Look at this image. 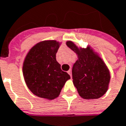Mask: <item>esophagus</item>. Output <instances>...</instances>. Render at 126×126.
I'll use <instances>...</instances> for the list:
<instances>
[{"instance_id":"34e87169","label":"esophagus","mask_w":126,"mask_h":126,"mask_svg":"<svg viewBox=\"0 0 126 126\" xmlns=\"http://www.w3.org/2000/svg\"><path fill=\"white\" fill-rule=\"evenodd\" d=\"M67 73H68V74H69V75H70V76H71V77H72V76H71V70H69L68 71H67Z\"/></svg>"}]
</instances>
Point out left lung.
<instances>
[{
  "label": "left lung",
  "mask_w": 126,
  "mask_h": 126,
  "mask_svg": "<svg viewBox=\"0 0 126 126\" xmlns=\"http://www.w3.org/2000/svg\"><path fill=\"white\" fill-rule=\"evenodd\" d=\"M66 46L76 53L78 60L72 68L74 85L83 99H98L107 91L110 73L103 60L89 46L79 48L71 41Z\"/></svg>",
  "instance_id": "left-lung-1"
}]
</instances>
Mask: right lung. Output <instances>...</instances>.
<instances>
[{
	"label": "right lung",
	"instance_id": "right-lung-1",
	"mask_svg": "<svg viewBox=\"0 0 126 126\" xmlns=\"http://www.w3.org/2000/svg\"><path fill=\"white\" fill-rule=\"evenodd\" d=\"M60 43L41 41L28 52L23 64V76L29 89L41 98L53 99L60 94L70 76L56 60Z\"/></svg>",
	"mask_w": 126,
	"mask_h": 126
}]
</instances>
